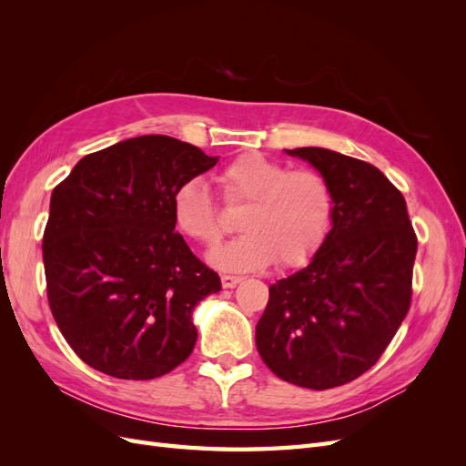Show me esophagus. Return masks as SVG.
I'll return each instance as SVG.
<instances>
[{
  "label": "esophagus",
  "mask_w": 466,
  "mask_h": 466,
  "mask_svg": "<svg viewBox=\"0 0 466 466\" xmlns=\"http://www.w3.org/2000/svg\"><path fill=\"white\" fill-rule=\"evenodd\" d=\"M238 281H243V276H229V274L221 276V286L223 288H235Z\"/></svg>",
  "instance_id": "34e87169"
}]
</instances>
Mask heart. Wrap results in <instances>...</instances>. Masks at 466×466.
Instances as JSON below:
<instances>
[{
	"label": "heart",
	"mask_w": 466,
	"mask_h": 466,
	"mask_svg": "<svg viewBox=\"0 0 466 466\" xmlns=\"http://www.w3.org/2000/svg\"><path fill=\"white\" fill-rule=\"evenodd\" d=\"M223 200L243 208V235L209 255L219 270H260L278 260L298 268L311 260L327 241L334 219L330 182L311 168H293L250 151L223 167L218 177ZM177 229L192 241L214 247L225 233V219L209 188L198 178L185 180L171 196Z\"/></svg>",
	"instance_id": "b5f03b06"
}]
</instances>
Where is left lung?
<instances>
[{
    "instance_id": "obj_1",
    "label": "left lung",
    "mask_w": 466,
    "mask_h": 466,
    "mask_svg": "<svg viewBox=\"0 0 466 466\" xmlns=\"http://www.w3.org/2000/svg\"><path fill=\"white\" fill-rule=\"evenodd\" d=\"M288 153L330 182L334 219L309 266L270 286L257 350L279 379L324 390L371 370L397 334L418 238L404 196L377 167L322 147Z\"/></svg>"
}]
</instances>
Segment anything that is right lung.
<instances>
[{
	"label": "right lung",
	"instance_id": "right-lung-1",
	"mask_svg": "<svg viewBox=\"0 0 466 466\" xmlns=\"http://www.w3.org/2000/svg\"><path fill=\"white\" fill-rule=\"evenodd\" d=\"M216 163L180 139L139 136L86 155L54 188L42 237L48 305L93 370L146 380L192 354V311L221 279L177 233L171 196Z\"/></svg>",
	"mask_w": 466,
	"mask_h": 466
}]
</instances>
